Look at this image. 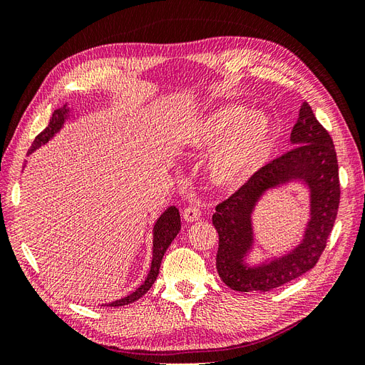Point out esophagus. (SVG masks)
Here are the masks:
<instances>
[{"label": "esophagus", "instance_id": "1", "mask_svg": "<svg viewBox=\"0 0 365 365\" xmlns=\"http://www.w3.org/2000/svg\"><path fill=\"white\" fill-rule=\"evenodd\" d=\"M182 217L185 222H196L201 217V208L197 205H189L182 213Z\"/></svg>", "mask_w": 365, "mask_h": 365}]
</instances>
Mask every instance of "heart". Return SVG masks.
Wrapping results in <instances>:
<instances>
[{"instance_id": "obj_1", "label": "heart", "mask_w": 365, "mask_h": 365, "mask_svg": "<svg viewBox=\"0 0 365 365\" xmlns=\"http://www.w3.org/2000/svg\"><path fill=\"white\" fill-rule=\"evenodd\" d=\"M181 145L189 150L213 149L210 178L222 189L245 184L269 157L274 143L271 118L240 105H225L193 120L181 132Z\"/></svg>"}]
</instances>
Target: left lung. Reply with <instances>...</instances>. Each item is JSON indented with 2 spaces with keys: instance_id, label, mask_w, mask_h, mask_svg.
Listing matches in <instances>:
<instances>
[{
  "instance_id": "1",
  "label": "left lung",
  "mask_w": 365,
  "mask_h": 365,
  "mask_svg": "<svg viewBox=\"0 0 365 365\" xmlns=\"http://www.w3.org/2000/svg\"><path fill=\"white\" fill-rule=\"evenodd\" d=\"M289 141L292 149L288 153L263 165L216 207V269L233 291L267 292L300 277L315 267L334 228L339 205L336 152L329 132L318 123L306 102L300 106ZM291 183H300L309 195V219L302 239L289 252L252 262V215L264 194Z\"/></svg>"
}]
</instances>
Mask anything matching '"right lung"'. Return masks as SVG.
Masks as SVG:
<instances>
[{"mask_svg":"<svg viewBox=\"0 0 365 365\" xmlns=\"http://www.w3.org/2000/svg\"><path fill=\"white\" fill-rule=\"evenodd\" d=\"M70 117H71V108L68 103H65L62 108L56 109L50 118L48 126L41 132V134L35 138V141H33V145L29 149L27 155H31L33 152L46 145V143H48L54 135L58 134V132H61V129L65 125V121H68ZM180 230H181L180 212L175 205H170L164 210V212L160 215V217L155 220V224H153V228H152V262H150V269L148 272V277L145 279V282H143L138 288L134 292H130L129 295H126L123 298H118V300H115V302L102 304V306H113V307L125 306V304H130V303L137 302L138 298L145 295L150 289V286L155 283V280L158 277V272H160L161 260L164 257V252L169 248V245L172 244V240L176 237V235L180 233Z\"/></svg>","mask_w":365,"mask_h":365,"instance_id":"obj_1","label":"right lung"}]
</instances>
